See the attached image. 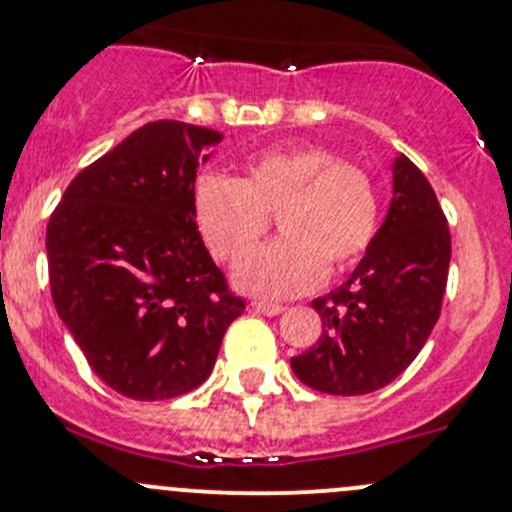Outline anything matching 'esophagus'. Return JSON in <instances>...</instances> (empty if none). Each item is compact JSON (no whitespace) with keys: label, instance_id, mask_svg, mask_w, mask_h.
<instances>
[{"label":"esophagus","instance_id":"esophagus-1","mask_svg":"<svg viewBox=\"0 0 512 512\" xmlns=\"http://www.w3.org/2000/svg\"><path fill=\"white\" fill-rule=\"evenodd\" d=\"M252 311L262 313V316H279L284 313L282 303H269V301H252Z\"/></svg>","mask_w":512,"mask_h":512}]
</instances>
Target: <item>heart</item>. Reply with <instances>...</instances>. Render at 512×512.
<instances>
[{"mask_svg": "<svg viewBox=\"0 0 512 512\" xmlns=\"http://www.w3.org/2000/svg\"><path fill=\"white\" fill-rule=\"evenodd\" d=\"M278 213L283 238L244 255ZM196 226L213 257L235 269V284L265 299L306 294L325 274L355 267L379 230L372 174L320 145L255 155L240 179L206 174L194 189Z\"/></svg>", "mask_w": 512, "mask_h": 512, "instance_id": "heart-1", "label": "heart"}]
</instances>
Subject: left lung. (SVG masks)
<instances>
[{
  "label": "left lung",
  "mask_w": 512,
  "mask_h": 512,
  "mask_svg": "<svg viewBox=\"0 0 512 512\" xmlns=\"http://www.w3.org/2000/svg\"><path fill=\"white\" fill-rule=\"evenodd\" d=\"M447 216L425 174L401 155L384 226L345 284L311 303L323 320L316 345L291 357L311 389L362 396L391 384L428 342L447 289Z\"/></svg>",
  "instance_id": "1"
}]
</instances>
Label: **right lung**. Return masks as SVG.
<instances>
[{"label": "right lung", "mask_w": 512, "mask_h": 512, "mask_svg": "<svg viewBox=\"0 0 512 512\" xmlns=\"http://www.w3.org/2000/svg\"><path fill=\"white\" fill-rule=\"evenodd\" d=\"M213 128L153 121L87 165L50 213V294L94 374L136 401L204 384L245 311L194 218Z\"/></svg>", "instance_id": "add662e5"}]
</instances>
